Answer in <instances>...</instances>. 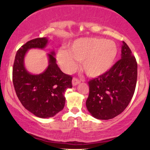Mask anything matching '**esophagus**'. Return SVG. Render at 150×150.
<instances>
[{"mask_svg":"<svg viewBox=\"0 0 150 150\" xmlns=\"http://www.w3.org/2000/svg\"><path fill=\"white\" fill-rule=\"evenodd\" d=\"M72 83H73V85H74V86L78 85L79 83H80V80H79V79L77 78V77H73Z\"/></svg>","mask_w":150,"mask_h":150,"instance_id":"obj_1","label":"esophagus"}]
</instances>
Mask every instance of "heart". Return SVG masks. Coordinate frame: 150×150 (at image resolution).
<instances>
[{
  "label": "heart",
  "instance_id": "heart-1",
  "mask_svg": "<svg viewBox=\"0 0 150 150\" xmlns=\"http://www.w3.org/2000/svg\"><path fill=\"white\" fill-rule=\"evenodd\" d=\"M118 46L114 42L97 37L81 38L68 46V51L60 50L58 61L65 71L76 69L77 62L81 61L82 69L88 76L97 77L111 68L118 55Z\"/></svg>",
  "mask_w": 150,
  "mask_h": 150
}]
</instances>
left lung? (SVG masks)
Instances as JSON below:
<instances>
[{"instance_id":"8db88e82","label":"left lung","mask_w":150,"mask_h":150,"mask_svg":"<svg viewBox=\"0 0 150 150\" xmlns=\"http://www.w3.org/2000/svg\"><path fill=\"white\" fill-rule=\"evenodd\" d=\"M137 77V63L124 42L121 58L106 73L88 82L86 106L94 118L108 120L121 113L133 97Z\"/></svg>"}]
</instances>
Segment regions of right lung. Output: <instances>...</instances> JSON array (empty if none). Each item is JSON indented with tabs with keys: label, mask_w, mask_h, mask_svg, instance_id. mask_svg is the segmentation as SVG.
I'll list each match as a JSON object with an SVG mask.
<instances>
[{
	"label": "right lung",
	"mask_w": 150,
	"mask_h": 150,
	"mask_svg": "<svg viewBox=\"0 0 150 150\" xmlns=\"http://www.w3.org/2000/svg\"><path fill=\"white\" fill-rule=\"evenodd\" d=\"M46 37L27 42L17 51L13 68V82L15 92L22 106L39 118L54 116L64 108V94L71 88V75L61 71L56 63L54 52L49 54V65L44 73L31 75L24 66V57L32 48L43 49L46 45Z\"/></svg>",
	"instance_id": "obj_1"
}]
</instances>
